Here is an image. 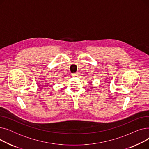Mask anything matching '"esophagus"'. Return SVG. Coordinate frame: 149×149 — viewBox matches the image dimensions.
Instances as JSON below:
<instances>
[{
  "instance_id": "obj_1",
  "label": "esophagus",
  "mask_w": 149,
  "mask_h": 149,
  "mask_svg": "<svg viewBox=\"0 0 149 149\" xmlns=\"http://www.w3.org/2000/svg\"><path fill=\"white\" fill-rule=\"evenodd\" d=\"M72 75L73 76H77V75H78V73H77V72H76V73H72Z\"/></svg>"
}]
</instances>
